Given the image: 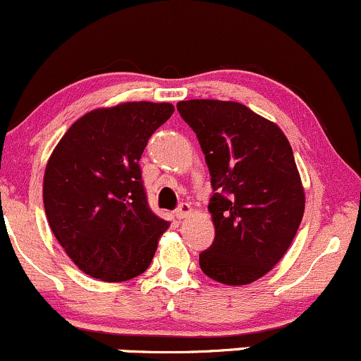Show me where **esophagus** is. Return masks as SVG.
Here are the masks:
<instances>
[{"label": "esophagus", "instance_id": "1", "mask_svg": "<svg viewBox=\"0 0 361 361\" xmlns=\"http://www.w3.org/2000/svg\"><path fill=\"white\" fill-rule=\"evenodd\" d=\"M192 205H190V203H181L180 207H178V210H176V216L180 220H183V219H186V216H190L192 215Z\"/></svg>", "mask_w": 361, "mask_h": 361}]
</instances>
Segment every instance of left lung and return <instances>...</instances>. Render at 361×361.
Here are the masks:
<instances>
[{
  "label": "left lung",
  "instance_id": "left-lung-1",
  "mask_svg": "<svg viewBox=\"0 0 361 361\" xmlns=\"http://www.w3.org/2000/svg\"><path fill=\"white\" fill-rule=\"evenodd\" d=\"M176 107L197 134L215 192V240L200 267L222 284H250L284 257L305 215L293 147L279 126L244 104L192 99Z\"/></svg>",
  "mask_w": 361,
  "mask_h": 361
}]
</instances>
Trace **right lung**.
<instances>
[{"label":"right lung","instance_id":"right-lung-1","mask_svg":"<svg viewBox=\"0 0 361 361\" xmlns=\"http://www.w3.org/2000/svg\"><path fill=\"white\" fill-rule=\"evenodd\" d=\"M169 102H124L77 119L43 176L49 225L72 262L94 279L123 282L146 271L169 222L147 207L142 151L171 117Z\"/></svg>","mask_w":361,"mask_h":361}]
</instances>
